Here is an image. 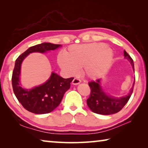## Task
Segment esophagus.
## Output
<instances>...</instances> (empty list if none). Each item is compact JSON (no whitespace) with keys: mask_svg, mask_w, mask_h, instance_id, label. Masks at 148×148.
<instances>
[{"mask_svg":"<svg viewBox=\"0 0 148 148\" xmlns=\"http://www.w3.org/2000/svg\"><path fill=\"white\" fill-rule=\"evenodd\" d=\"M72 84L73 85H77L81 83V80L78 78H76V77H75V78L72 80Z\"/></svg>","mask_w":148,"mask_h":148,"instance_id":"1","label":"esophagus"}]
</instances>
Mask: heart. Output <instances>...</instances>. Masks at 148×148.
Instances as JSON below:
<instances>
[{
	"mask_svg": "<svg viewBox=\"0 0 148 148\" xmlns=\"http://www.w3.org/2000/svg\"><path fill=\"white\" fill-rule=\"evenodd\" d=\"M113 59V53L101 43L74 45L58 58L59 66L70 75L77 73V69L84 67V73L95 79L108 71Z\"/></svg>",
	"mask_w": 148,
	"mask_h": 148,
	"instance_id": "heart-1",
	"label": "heart"
}]
</instances>
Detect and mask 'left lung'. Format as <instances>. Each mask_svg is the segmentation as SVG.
Wrapping results in <instances>:
<instances>
[{"mask_svg": "<svg viewBox=\"0 0 148 148\" xmlns=\"http://www.w3.org/2000/svg\"><path fill=\"white\" fill-rule=\"evenodd\" d=\"M124 56L131 62L134 71L133 60L125 51H124ZM134 83L135 81H134L128 95L120 98H116L105 93L101 86V79L90 82L89 86L91 88V93L87 100V106L92 112L96 114L110 115L117 113L129 101L133 92Z\"/></svg>", "mask_w": 148, "mask_h": 148, "instance_id": "obj_1", "label": "left lung"}]
</instances>
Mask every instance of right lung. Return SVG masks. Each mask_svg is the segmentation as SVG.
I'll use <instances>...</instances> for the list:
<instances>
[{
	"mask_svg": "<svg viewBox=\"0 0 148 148\" xmlns=\"http://www.w3.org/2000/svg\"><path fill=\"white\" fill-rule=\"evenodd\" d=\"M61 46L60 44L42 43L32 46L17 57L12 73V84L14 92L25 109L36 114H47L59 106L74 77L64 79L54 72L46 82L31 89H23L19 81L21 65L24 59L33 52L45 53Z\"/></svg>",
	"mask_w": 148,
	"mask_h": 148,
	"instance_id": "1",
	"label": "right lung"
}]
</instances>
